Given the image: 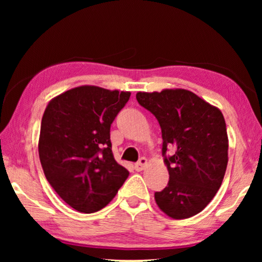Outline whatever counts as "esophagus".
<instances>
[{
  "label": "esophagus",
  "instance_id": "esophagus-1",
  "mask_svg": "<svg viewBox=\"0 0 262 262\" xmlns=\"http://www.w3.org/2000/svg\"><path fill=\"white\" fill-rule=\"evenodd\" d=\"M146 164H148V160H146L145 157H141L138 162L135 164V169L137 171H141L146 167Z\"/></svg>",
  "mask_w": 262,
  "mask_h": 262
}]
</instances>
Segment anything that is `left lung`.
<instances>
[{
	"instance_id": "obj_1",
	"label": "left lung",
	"mask_w": 262,
	"mask_h": 262,
	"mask_svg": "<svg viewBox=\"0 0 262 262\" xmlns=\"http://www.w3.org/2000/svg\"><path fill=\"white\" fill-rule=\"evenodd\" d=\"M162 131V155L169 173L166 188L155 193L157 206L174 220L189 218L213 199L228 164V134L220 108L186 89L138 92ZM168 147L173 156L165 155Z\"/></svg>"
}]
</instances>
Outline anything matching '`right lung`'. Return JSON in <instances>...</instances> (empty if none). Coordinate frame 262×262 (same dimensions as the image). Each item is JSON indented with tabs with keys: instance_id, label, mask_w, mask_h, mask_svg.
I'll list each match as a JSON object with an SVG mask.
<instances>
[{
	"instance_id": "right-lung-1",
	"label": "right lung",
	"mask_w": 262,
	"mask_h": 262,
	"mask_svg": "<svg viewBox=\"0 0 262 262\" xmlns=\"http://www.w3.org/2000/svg\"><path fill=\"white\" fill-rule=\"evenodd\" d=\"M130 95V92L81 85L46 106L39 159L52 188L78 212L101 210L128 177L126 168L114 160L110 128Z\"/></svg>"
}]
</instances>
